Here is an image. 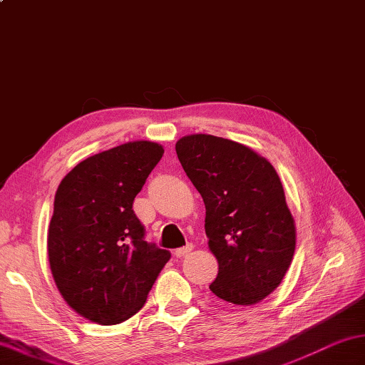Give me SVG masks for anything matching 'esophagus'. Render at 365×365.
<instances>
[{"label": "esophagus", "instance_id": "obj_1", "mask_svg": "<svg viewBox=\"0 0 365 365\" xmlns=\"http://www.w3.org/2000/svg\"><path fill=\"white\" fill-rule=\"evenodd\" d=\"M192 247H195V246H192L191 243L187 245V246H183V247H178V250H175V252H174L175 257H178V259L185 257V255H188L192 251Z\"/></svg>", "mask_w": 365, "mask_h": 365}]
</instances>
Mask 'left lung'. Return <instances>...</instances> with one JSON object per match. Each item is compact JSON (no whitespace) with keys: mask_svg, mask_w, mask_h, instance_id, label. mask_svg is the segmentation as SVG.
Returning a JSON list of instances; mask_svg holds the SVG:
<instances>
[{"mask_svg":"<svg viewBox=\"0 0 365 365\" xmlns=\"http://www.w3.org/2000/svg\"><path fill=\"white\" fill-rule=\"evenodd\" d=\"M175 152L205 204L208 250L218 260L210 290L232 304H257L282 282L297 247L281 178L267 158L230 139L188 135Z\"/></svg>","mask_w":365,"mask_h":365,"instance_id":"obj_1","label":"left lung"}]
</instances>
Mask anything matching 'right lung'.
Returning a JSON list of instances; mask_svg holds the SVG:
<instances>
[{
  "mask_svg": "<svg viewBox=\"0 0 365 365\" xmlns=\"http://www.w3.org/2000/svg\"><path fill=\"white\" fill-rule=\"evenodd\" d=\"M165 149L130 141L78 163L54 195L48 262L61 297L76 314L118 324L141 311L170 259L144 242L133 200Z\"/></svg>",
  "mask_w": 365,
  "mask_h": 365,
  "instance_id": "obj_1",
  "label": "right lung"
}]
</instances>
